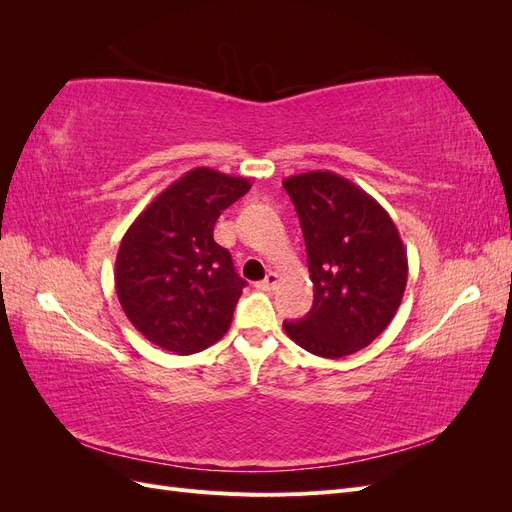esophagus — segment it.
<instances>
[{
    "instance_id": "obj_1",
    "label": "esophagus",
    "mask_w": 512,
    "mask_h": 512,
    "mask_svg": "<svg viewBox=\"0 0 512 512\" xmlns=\"http://www.w3.org/2000/svg\"><path fill=\"white\" fill-rule=\"evenodd\" d=\"M277 282H280V275L273 273V271H269L265 280L256 284V288H258V290H267V292H269V290H273V288L277 286Z\"/></svg>"
}]
</instances>
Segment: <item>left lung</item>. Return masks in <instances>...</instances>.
Listing matches in <instances>:
<instances>
[{
  "instance_id": "1",
  "label": "left lung",
  "mask_w": 512,
  "mask_h": 512,
  "mask_svg": "<svg viewBox=\"0 0 512 512\" xmlns=\"http://www.w3.org/2000/svg\"><path fill=\"white\" fill-rule=\"evenodd\" d=\"M299 213L314 305L284 322L294 344L342 359L389 327L408 282V256L391 215L359 185L331 170L284 179Z\"/></svg>"
}]
</instances>
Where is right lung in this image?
Here are the masks:
<instances>
[{"label": "right lung", "instance_id": "obj_1", "mask_svg": "<svg viewBox=\"0 0 512 512\" xmlns=\"http://www.w3.org/2000/svg\"><path fill=\"white\" fill-rule=\"evenodd\" d=\"M252 183L192 168L151 200L121 239L115 290L128 320L151 344L194 354L228 331L245 282L215 222Z\"/></svg>", "mask_w": 512, "mask_h": 512}]
</instances>
